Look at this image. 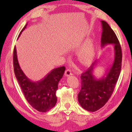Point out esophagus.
Listing matches in <instances>:
<instances>
[{"mask_svg":"<svg viewBox=\"0 0 132 132\" xmlns=\"http://www.w3.org/2000/svg\"><path fill=\"white\" fill-rule=\"evenodd\" d=\"M64 75H65V76L66 77H69L70 75H72V72L71 70L70 69H68L66 70L65 71V72H64Z\"/></svg>","mask_w":132,"mask_h":132,"instance_id":"34e87169","label":"esophagus"}]
</instances>
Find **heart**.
<instances>
[{
    "instance_id": "obj_1",
    "label": "heart",
    "mask_w": 132,
    "mask_h": 132,
    "mask_svg": "<svg viewBox=\"0 0 132 132\" xmlns=\"http://www.w3.org/2000/svg\"><path fill=\"white\" fill-rule=\"evenodd\" d=\"M94 55V49L91 41H87L80 51V60L83 63H88Z\"/></svg>"
}]
</instances>
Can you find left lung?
Returning a JSON list of instances; mask_svg holds the SVG:
<instances>
[{"label": "left lung", "mask_w": 132, "mask_h": 132, "mask_svg": "<svg viewBox=\"0 0 132 132\" xmlns=\"http://www.w3.org/2000/svg\"><path fill=\"white\" fill-rule=\"evenodd\" d=\"M101 23V46L103 47L108 44H113L114 58L105 77L97 79L93 75L96 61L81 75L82 87L78 95V102L83 108L90 112L99 110L108 102L114 91L121 69L122 51L118 38L106 21L102 20Z\"/></svg>", "instance_id": "1"}]
</instances>
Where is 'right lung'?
Returning a JSON list of instances; mask_svg holds the SVG:
<instances>
[{
  "label": "right lung",
  "mask_w": 132,
  "mask_h": 132,
  "mask_svg": "<svg viewBox=\"0 0 132 132\" xmlns=\"http://www.w3.org/2000/svg\"><path fill=\"white\" fill-rule=\"evenodd\" d=\"M27 23L20 33L26 28ZM14 72L23 93L27 102L33 108L41 112L49 111L57 103L56 91L59 81L63 77L65 67L53 69L41 80L32 82L26 76L21 69L18 62L16 46L14 47L13 55Z\"/></svg>",
  "instance_id": "1"
}]
</instances>
